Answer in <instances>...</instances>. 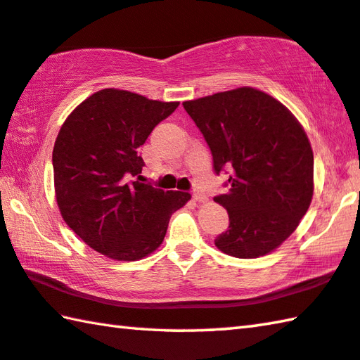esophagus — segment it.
Returning a JSON list of instances; mask_svg holds the SVG:
<instances>
[{
  "label": "esophagus",
  "instance_id": "esophagus-1",
  "mask_svg": "<svg viewBox=\"0 0 360 360\" xmlns=\"http://www.w3.org/2000/svg\"><path fill=\"white\" fill-rule=\"evenodd\" d=\"M193 200L195 201H198V202H206L207 201V197L202 192H200V191H195L193 192Z\"/></svg>",
  "mask_w": 360,
  "mask_h": 360
}]
</instances>
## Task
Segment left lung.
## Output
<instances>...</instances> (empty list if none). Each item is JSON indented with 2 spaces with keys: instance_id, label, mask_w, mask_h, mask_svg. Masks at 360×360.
<instances>
[{
  "instance_id": "obj_1",
  "label": "left lung",
  "mask_w": 360,
  "mask_h": 360,
  "mask_svg": "<svg viewBox=\"0 0 360 360\" xmlns=\"http://www.w3.org/2000/svg\"><path fill=\"white\" fill-rule=\"evenodd\" d=\"M225 172L214 197L230 217L214 239L236 258H258L296 230L313 197V151L288 108L263 91L238 88L182 103Z\"/></svg>"
}]
</instances>
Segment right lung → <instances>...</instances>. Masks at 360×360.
<instances>
[{"label": "right lung", "instance_id": "obj_1", "mask_svg": "<svg viewBox=\"0 0 360 360\" xmlns=\"http://www.w3.org/2000/svg\"><path fill=\"white\" fill-rule=\"evenodd\" d=\"M179 102L149 101L121 89H102L64 121L53 148L56 201L77 236L120 261L153 253L172 214L191 200L141 181L139 148Z\"/></svg>", "mask_w": 360, "mask_h": 360}]
</instances>
